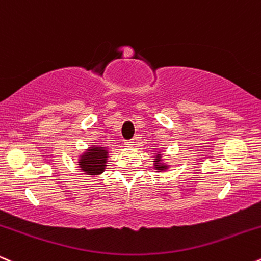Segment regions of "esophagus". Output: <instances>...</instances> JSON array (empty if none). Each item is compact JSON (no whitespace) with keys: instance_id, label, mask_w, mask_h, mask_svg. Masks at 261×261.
<instances>
[{"instance_id":"1","label":"esophagus","mask_w":261,"mask_h":261,"mask_svg":"<svg viewBox=\"0 0 261 261\" xmlns=\"http://www.w3.org/2000/svg\"><path fill=\"white\" fill-rule=\"evenodd\" d=\"M124 145H125V148H133L134 142L133 140H127V142H124Z\"/></svg>"}]
</instances>
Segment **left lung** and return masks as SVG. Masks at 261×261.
Segmentation results:
<instances>
[{"instance_id":"8db88e82","label":"left lung","mask_w":261,"mask_h":261,"mask_svg":"<svg viewBox=\"0 0 261 261\" xmlns=\"http://www.w3.org/2000/svg\"><path fill=\"white\" fill-rule=\"evenodd\" d=\"M161 152V150H158L154 155V168L156 172H162V171H167L170 168V165L166 164L162 159Z\"/></svg>"}]
</instances>
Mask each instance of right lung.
<instances>
[{
	"label": "right lung",
	"instance_id": "right-lung-1",
	"mask_svg": "<svg viewBox=\"0 0 261 261\" xmlns=\"http://www.w3.org/2000/svg\"><path fill=\"white\" fill-rule=\"evenodd\" d=\"M109 149L101 145H90L78 158V166L82 172L97 177L106 170L109 162Z\"/></svg>",
	"mask_w": 261,
	"mask_h": 261
}]
</instances>
